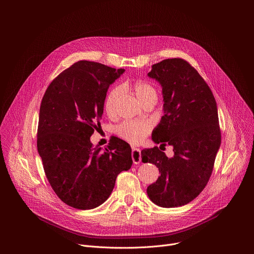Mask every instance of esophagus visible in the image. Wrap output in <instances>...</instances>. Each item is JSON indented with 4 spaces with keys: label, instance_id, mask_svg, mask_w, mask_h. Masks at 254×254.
Here are the masks:
<instances>
[{
    "label": "esophagus",
    "instance_id": "esophagus-1",
    "mask_svg": "<svg viewBox=\"0 0 254 254\" xmlns=\"http://www.w3.org/2000/svg\"><path fill=\"white\" fill-rule=\"evenodd\" d=\"M131 159L134 164H138L141 161V153L140 150L137 148H132L131 151Z\"/></svg>",
    "mask_w": 254,
    "mask_h": 254
}]
</instances>
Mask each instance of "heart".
Returning a JSON list of instances; mask_svg holds the SVG:
<instances>
[{
	"label": "heart",
	"instance_id": "b5f03b06",
	"mask_svg": "<svg viewBox=\"0 0 254 254\" xmlns=\"http://www.w3.org/2000/svg\"><path fill=\"white\" fill-rule=\"evenodd\" d=\"M125 89L133 92L137 100L142 104L149 100H157L158 93L155 86L148 81H136L134 83L126 82L123 86H116L107 93L104 100V110L107 116L114 117L117 113V105ZM153 125L149 121H126L117 127V133L132 143L141 142L152 130Z\"/></svg>",
	"mask_w": 254,
	"mask_h": 254
}]
</instances>
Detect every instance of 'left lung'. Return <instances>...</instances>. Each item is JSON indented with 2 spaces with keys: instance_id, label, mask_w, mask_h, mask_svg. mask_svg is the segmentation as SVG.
<instances>
[{
  "instance_id": "1",
  "label": "left lung",
  "mask_w": 254,
  "mask_h": 254,
  "mask_svg": "<svg viewBox=\"0 0 254 254\" xmlns=\"http://www.w3.org/2000/svg\"><path fill=\"white\" fill-rule=\"evenodd\" d=\"M162 86L164 116L152 133L161 146L173 147L168 158L158 149L141 151V161L161 173L147 189L152 202L164 208L184 206L207 185L221 144L214 95L198 71L181 58L165 59L148 73Z\"/></svg>"
}]
</instances>
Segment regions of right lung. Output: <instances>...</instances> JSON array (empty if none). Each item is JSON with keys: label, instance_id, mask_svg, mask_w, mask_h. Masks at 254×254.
Masks as SVG:
<instances>
[{"label": "right lung", "instance_id": "obj_1", "mask_svg": "<svg viewBox=\"0 0 254 254\" xmlns=\"http://www.w3.org/2000/svg\"><path fill=\"white\" fill-rule=\"evenodd\" d=\"M126 70L78 61L48 86L40 105L37 149L49 183L65 204L80 210L101 205L118 175L132 165L131 149L113 136L94 148L90 136L103 114L108 87Z\"/></svg>", "mask_w": 254, "mask_h": 254}]
</instances>
